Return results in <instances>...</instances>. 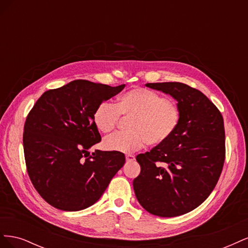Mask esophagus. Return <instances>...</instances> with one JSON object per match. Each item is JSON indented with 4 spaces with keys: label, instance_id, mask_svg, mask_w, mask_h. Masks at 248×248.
<instances>
[{
    "label": "esophagus",
    "instance_id": "1",
    "mask_svg": "<svg viewBox=\"0 0 248 248\" xmlns=\"http://www.w3.org/2000/svg\"><path fill=\"white\" fill-rule=\"evenodd\" d=\"M125 158H126V161L130 162V161H133L134 159H136V157H134V156L131 155V154H127V155L125 156Z\"/></svg>",
    "mask_w": 248,
    "mask_h": 248
}]
</instances>
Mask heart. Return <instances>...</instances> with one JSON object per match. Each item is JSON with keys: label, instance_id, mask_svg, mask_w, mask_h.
I'll return each mask as SVG.
<instances>
[{"label": "heart", "instance_id": "1", "mask_svg": "<svg viewBox=\"0 0 248 248\" xmlns=\"http://www.w3.org/2000/svg\"><path fill=\"white\" fill-rule=\"evenodd\" d=\"M120 115L131 118L127 132H117L108 138L103 146L108 151L130 153L146 142L156 147L167 142L175 133L181 120V109L174 100L145 88H136L120 96L118 103L101 102L93 120L103 133L114 130Z\"/></svg>", "mask_w": 248, "mask_h": 248}]
</instances>
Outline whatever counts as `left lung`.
Here are the masks:
<instances>
[{
	"label": "left lung",
	"mask_w": 248,
	"mask_h": 248,
	"mask_svg": "<svg viewBox=\"0 0 248 248\" xmlns=\"http://www.w3.org/2000/svg\"><path fill=\"white\" fill-rule=\"evenodd\" d=\"M146 87L176 99L181 120L167 142L137 156L140 172L133 189L149 213L175 217L199 207L218 181L226 157L223 119L207 96L182 82Z\"/></svg>",
	"instance_id": "8db88e82"
}]
</instances>
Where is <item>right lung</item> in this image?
Listing matches in <instances>:
<instances>
[{
    "label": "right lung",
    "instance_id": "right-lung-1",
    "mask_svg": "<svg viewBox=\"0 0 248 248\" xmlns=\"http://www.w3.org/2000/svg\"><path fill=\"white\" fill-rule=\"evenodd\" d=\"M124 87L77 79L44 92L29 112L22 138L27 170L52 207L79 211L92 206L124 166L121 152H89L101 140L96 108Z\"/></svg>",
    "mask_w": 248,
    "mask_h": 248
}]
</instances>
